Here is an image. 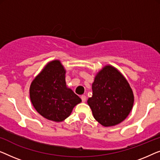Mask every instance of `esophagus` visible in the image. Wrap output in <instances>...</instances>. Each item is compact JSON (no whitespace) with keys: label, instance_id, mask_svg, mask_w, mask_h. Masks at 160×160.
I'll list each match as a JSON object with an SVG mask.
<instances>
[{"label":"esophagus","instance_id":"34e87169","mask_svg":"<svg viewBox=\"0 0 160 160\" xmlns=\"http://www.w3.org/2000/svg\"><path fill=\"white\" fill-rule=\"evenodd\" d=\"M81 99H82V102H86L87 97H86V96H85L83 95V96H81Z\"/></svg>","mask_w":160,"mask_h":160}]
</instances>
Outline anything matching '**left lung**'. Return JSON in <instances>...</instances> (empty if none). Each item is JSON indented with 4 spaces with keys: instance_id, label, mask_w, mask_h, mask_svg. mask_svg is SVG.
Returning <instances> with one entry per match:
<instances>
[{
    "instance_id": "left-lung-1",
    "label": "left lung",
    "mask_w": 160,
    "mask_h": 160,
    "mask_svg": "<svg viewBox=\"0 0 160 160\" xmlns=\"http://www.w3.org/2000/svg\"><path fill=\"white\" fill-rule=\"evenodd\" d=\"M93 96L88 100L95 120L104 127L120 124L130 114L134 95L128 80L112 65L98 71L92 84Z\"/></svg>"
}]
</instances>
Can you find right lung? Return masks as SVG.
<instances>
[{"mask_svg":"<svg viewBox=\"0 0 160 160\" xmlns=\"http://www.w3.org/2000/svg\"><path fill=\"white\" fill-rule=\"evenodd\" d=\"M66 69L60 60L49 62L35 78L30 87L33 107L48 120L62 122L82 100L67 86Z\"/></svg>","mask_w":160,"mask_h":160,"instance_id":"add662e5","label":"right lung"}]
</instances>
